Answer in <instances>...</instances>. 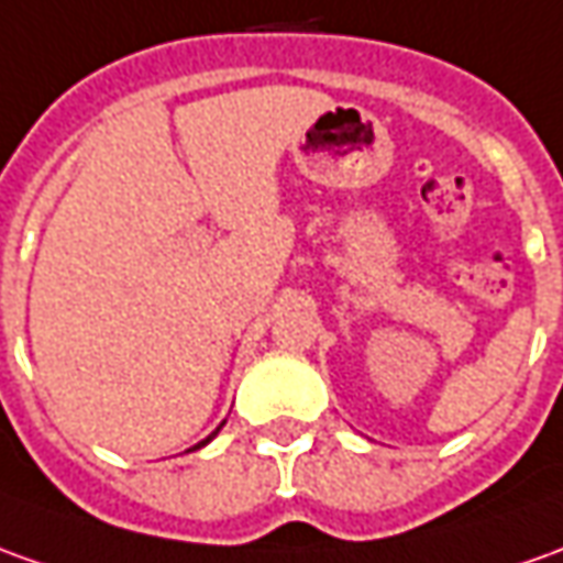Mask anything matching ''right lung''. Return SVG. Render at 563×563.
<instances>
[{
  "label": "right lung",
  "mask_w": 563,
  "mask_h": 563,
  "mask_svg": "<svg viewBox=\"0 0 563 563\" xmlns=\"http://www.w3.org/2000/svg\"><path fill=\"white\" fill-rule=\"evenodd\" d=\"M221 426H224V422H221ZM221 426H218V428H221ZM218 428H216V431H212V434H209V438H206V441H202V443H209V441H212V438H216V434H218ZM202 443H197V446H194V450H200Z\"/></svg>",
  "instance_id": "1"
}]
</instances>
